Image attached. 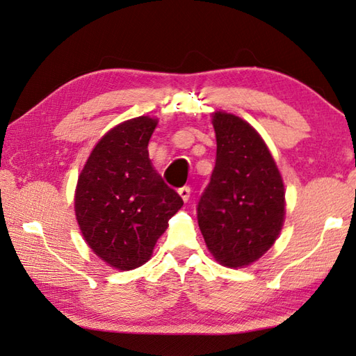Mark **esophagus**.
I'll return each instance as SVG.
<instances>
[{
    "mask_svg": "<svg viewBox=\"0 0 356 356\" xmlns=\"http://www.w3.org/2000/svg\"><path fill=\"white\" fill-rule=\"evenodd\" d=\"M190 192H192V188H190L188 186H184V187H181V188L178 190V193H179L181 197H183L184 202H187L188 199H190Z\"/></svg>",
    "mask_w": 356,
    "mask_h": 356,
    "instance_id": "34e87169",
    "label": "esophagus"
}]
</instances>
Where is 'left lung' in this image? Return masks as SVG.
<instances>
[{"mask_svg":"<svg viewBox=\"0 0 356 356\" xmlns=\"http://www.w3.org/2000/svg\"><path fill=\"white\" fill-rule=\"evenodd\" d=\"M218 142L210 183L197 202V223L216 261L245 267L278 238L285 216L281 173L264 140L246 120L216 111Z\"/></svg>","mask_w":356,"mask_h":356,"instance_id":"left-lung-1","label":"left lung"}]
</instances>
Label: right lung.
<instances>
[{"mask_svg": "<svg viewBox=\"0 0 356 356\" xmlns=\"http://www.w3.org/2000/svg\"><path fill=\"white\" fill-rule=\"evenodd\" d=\"M159 120L138 116L111 128L78 177L75 216L86 243L111 267L145 264L183 199L154 169L148 143Z\"/></svg>", "mask_w": 356, "mask_h": 356, "instance_id": "right-lung-1", "label": "right lung"}]
</instances>
